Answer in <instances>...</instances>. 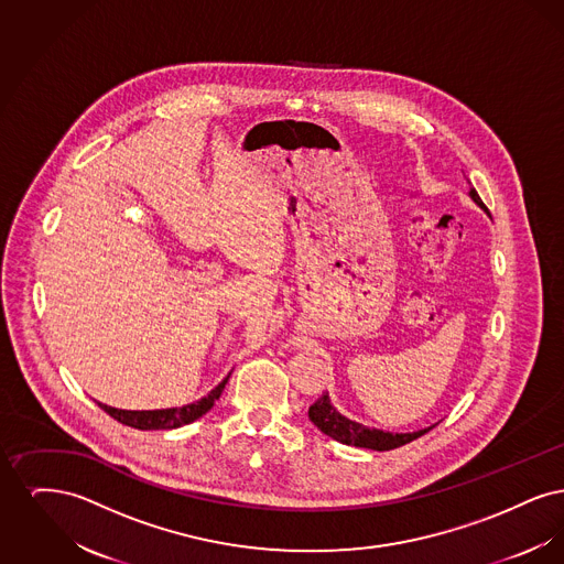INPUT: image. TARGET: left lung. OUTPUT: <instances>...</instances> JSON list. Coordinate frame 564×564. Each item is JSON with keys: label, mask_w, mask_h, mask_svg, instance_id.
<instances>
[{"label": "left lung", "mask_w": 564, "mask_h": 564, "mask_svg": "<svg viewBox=\"0 0 564 564\" xmlns=\"http://www.w3.org/2000/svg\"><path fill=\"white\" fill-rule=\"evenodd\" d=\"M469 198L488 214L482 198L478 196L476 188H469ZM308 419L313 421V425L317 430H322L325 435H329L332 440L340 442V444H349V446H357V448H370V451H393L400 448L403 444L421 437L423 433L433 427H425V430L412 431V433H393V431L376 430V427H366L357 421H352L349 416L340 414L334 403L329 400V393H323L317 402L308 408Z\"/></svg>", "instance_id": "8db88e82"}]
</instances>
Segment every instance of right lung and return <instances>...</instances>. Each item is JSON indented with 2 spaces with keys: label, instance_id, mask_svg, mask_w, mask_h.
<instances>
[{
  "label": "right lung",
  "instance_id": "obj_1",
  "mask_svg": "<svg viewBox=\"0 0 564 564\" xmlns=\"http://www.w3.org/2000/svg\"><path fill=\"white\" fill-rule=\"evenodd\" d=\"M230 375L226 376L215 389H212L205 398H200L198 402L186 403L182 408H162V410H120V408H111L108 403H99L111 419H116L122 425H129L134 430L154 431V430H175L182 425L194 423L196 419H200L205 412H209L214 408L215 400L221 395L226 382Z\"/></svg>",
  "mask_w": 564,
  "mask_h": 564
}]
</instances>
